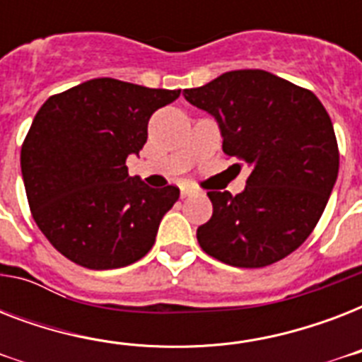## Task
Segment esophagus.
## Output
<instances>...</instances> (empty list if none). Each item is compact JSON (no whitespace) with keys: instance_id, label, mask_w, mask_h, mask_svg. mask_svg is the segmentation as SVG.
Wrapping results in <instances>:
<instances>
[{"instance_id":"esophagus-1","label":"esophagus","mask_w":362,"mask_h":362,"mask_svg":"<svg viewBox=\"0 0 362 362\" xmlns=\"http://www.w3.org/2000/svg\"><path fill=\"white\" fill-rule=\"evenodd\" d=\"M193 193H197L195 189H193V187H182L180 195H182V199H186V197H189V195H193Z\"/></svg>"}]
</instances>
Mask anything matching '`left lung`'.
<instances>
[{
    "label": "left lung",
    "mask_w": 362,
    "mask_h": 362,
    "mask_svg": "<svg viewBox=\"0 0 362 362\" xmlns=\"http://www.w3.org/2000/svg\"><path fill=\"white\" fill-rule=\"evenodd\" d=\"M184 98L218 120L223 152L252 167L242 193H206L214 212L197 229L199 246L240 269L287 257L314 231L337 182L340 153L325 107L261 69L229 71Z\"/></svg>",
    "instance_id": "obj_1"
}]
</instances>
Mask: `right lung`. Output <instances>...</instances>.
Masks as SVG:
<instances>
[{
  "instance_id": "1",
  "label": "right lung",
  "mask_w": 362,
  "mask_h": 362,
  "mask_svg": "<svg viewBox=\"0 0 362 362\" xmlns=\"http://www.w3.org/2000/svg\"><path fill=\"white\" fill-rule=\"evenodd\" d=\"M178 95L93 78L39 109L20 152L25 195L37 227L73 263L120 269L152 250L180 189L148 187L125 159L144 146L150 116Z\"/></svg>"
}]
</instances>
